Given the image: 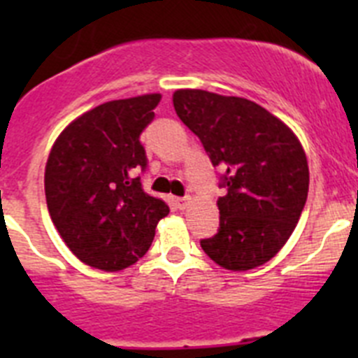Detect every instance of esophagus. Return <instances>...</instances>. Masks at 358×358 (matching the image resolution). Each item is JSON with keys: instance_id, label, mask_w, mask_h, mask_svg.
Instances as JSON below:
<instances>
[{"instance_id": "34e87169", "label": "esophagus", "mask_w": 358, "mask_h": 358, "mask_svg": "<svg viewBox=\"0 0 358 358\" xmlns=\"http://www.w3.org/2000/svg\"><path fill=\"white\" fill-rule=\"evenodd\" d=\"M189 202H192V197H179L176 199V204L179 210H186L189 206Z\"/></svg>"}]
</instances>
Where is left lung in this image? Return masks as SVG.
<instances>
[{
    "label": "left lung",
    "instance_id": "obj_1",
    "mask_svg": "<svg viewBox=\"0 0 358 358\" xmlns=\"http://www.w3.org/2000/svg\"><path fill=\"white\" fill-rule=\"evenodd\" d=\"M173 109L199 136L227 194L217 201L218 233L201 240L227 271L267 264L290 238L308 195V161L292 129L248 98L177 90Z\"/></svg>",
    "mask_w": 358,
    "mask_h": 358
}]
</instances>
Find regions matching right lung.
Listing matches in <instances>:
<instances>
[{"mask_svg": "<svg viewBox=\"0 0 358 358\" xmlns=\"http://www.w3.org/2000/svg\"><path fill=\"white\" fill-rule=\"evenodd\" d=\"M159 93L110 100L73 120L44 169V194L61 238L82 264L116 273L150 248L170 211L141 188L147 166L140 134L154 120Z\"/></svg>", "mask_w": 358, "mask_h": 358, "instance_id": "obj_1", "label": "right lung"}]
</instances>
